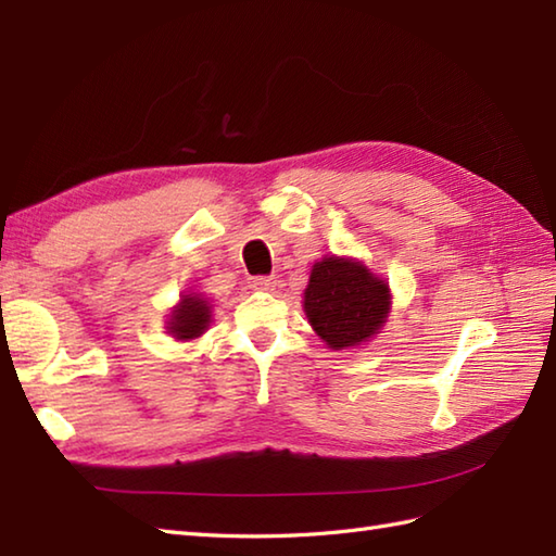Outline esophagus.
Masks as SVG:
<instances>
[{
  "label": "esophagus",
  "instance_id": "esophagus-1",
  "mask_svg": "<svg viewBox=\"0 0 556 556\" xmlns=\"http://www.w3.org/2000/svg\"><path fill=\"white\" fill-rule=\"evenodd\" d=\"M248 287H251L253 291H275L277 279H271V277H253L251 281H248Z\"/></svg>",
  "mask_w": 556,
  "mask_h": 556
}]
</instances>
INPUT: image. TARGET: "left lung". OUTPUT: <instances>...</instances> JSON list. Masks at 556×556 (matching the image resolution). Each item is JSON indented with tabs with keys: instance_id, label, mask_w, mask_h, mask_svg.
Instances as JSON below:
<instances>
[{
	"instance_id": "left-lung-1",
	"label": "left lung",
	"mask_w": 556,
	"mask_h": 556,
	"mask_svg": "<svg viewBox=\"0 0 556 556\" xmlns=\"http://www.w3.org/2000/svg\"><path fill=\"white\" fill-rule=\"evenodd\" d=\"M303 311L327 349H356L380 334L392 313V291L361 260L325 255L311 269Z\"/></svg>"
}]
</instances>
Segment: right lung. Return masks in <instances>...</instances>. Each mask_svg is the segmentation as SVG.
I'll return each instance as SVG.
<instances>
[{"label": "right lung", "instance_id": "1", "mask_svg": "<svg viewBox=\"0 0 556 556\" xmlns=\"http://www.w3.org/2000/svg\"><path fill=\"white\" fill-rule=\"evenodd\" d=\"M212 325V301L203 291H184L167 315V334L174 341H193Z\"/></svg>", "mask_w": 556, "mask_h": 556}]
</instances>
